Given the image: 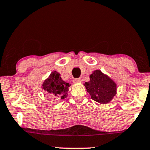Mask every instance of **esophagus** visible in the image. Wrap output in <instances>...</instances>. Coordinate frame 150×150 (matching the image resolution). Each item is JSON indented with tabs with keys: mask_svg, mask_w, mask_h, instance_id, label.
I'll list each match as a JSON object with an SVG mask.
<instances>
[{
	"mask_svg": "<svg viewBox=\"0 0 150 150\" xmlns=\"http://www.w3.org/2000/svg\"><path fill=\"white\" fill-rule=\"evenodd\" d=\"M74 83H81V78H75L73 79Z\"/></svg>",
	"mask_w": 150,
	"mask_h": 150,
	"instance_id": "34e87169",
	"label": "esophagus"
}]
</instances>
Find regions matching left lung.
Masks as SVG:
<instances>
[{
	"label": "left lung",
	"mask_w": 150,
	"mask_h": 150,
	"mask_svg": "<svg viewBox=\"0 0 150 150\" xmlns=\"http://www.w3.org/2000/svg\"><path fill=\"white\" fill-rule=\"evenodd\" d=\"M84 86L91 99L100 104L108 103L116 94L115 81L100 70L93 72L90 75V81L85 82Z\"/></svg>",
	"instance_id": "8db88e82"
}]
</instances>
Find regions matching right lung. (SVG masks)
<instances>
[{
	"label": "right lung",
	"mask_w": 150,
	"mask_h": 150,
	"mask_svg": "<svg viewBox=\"0 0 150 150\" xmlns=\"http://www.w3.org/2000/svg\"><path fill=\"white\" fill-rule=\"evenodd\" d=\"M69 83L62 80L60 74L53 71L50 75L43 81L42 88L48 93L56 98L64 99L68 96Z\"/></svg>",
	"instance_id": "1"
}]
</instances>
